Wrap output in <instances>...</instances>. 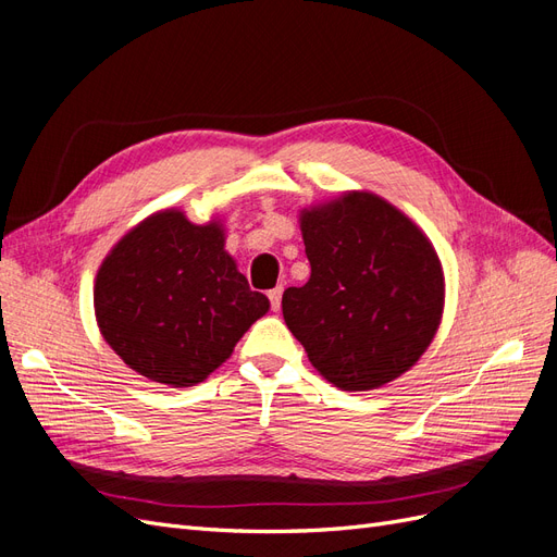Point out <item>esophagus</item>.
Masks as SVG:
<instances>
[{
	"mask_svg": "<svg viewBox=\"0 0 557 557\" xmlns=\"http://www.w3.org/2000/svg\"><path fill=\"white\" fill-rule=\"evenodd\" d=\"M281 297H283V288H281V285H276L274 290H269V301H272V309H274V311L281 309Z\"/></svg>",
	"mask_w": 557,
	"mask_h": 557,
	"instance_id": "esophagus-1",
	"label": "esophagus"
}]
</instances>
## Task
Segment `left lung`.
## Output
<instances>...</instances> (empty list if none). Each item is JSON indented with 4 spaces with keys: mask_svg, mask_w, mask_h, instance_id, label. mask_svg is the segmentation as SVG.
I'll list each match as a JSON object with an SVG mask.
<instances>
[{
    "mask_svg": "<svg viewBox=\"0 0 557 557\" xmlns=\"http://www.w3.org/2000/svg\"><path fill=\"white\" fill-rule=\"evenodd\" d=\"M311 276L283 293V318L342 391H374L411 369L444 311L434 246L379 195L346 193L299 215Z\"/></svg>",
    "mask_w": 557,
    "mask_h": 557,
    "instance_id": "obj_1",
    "label": "left lung"
}]
</instances>
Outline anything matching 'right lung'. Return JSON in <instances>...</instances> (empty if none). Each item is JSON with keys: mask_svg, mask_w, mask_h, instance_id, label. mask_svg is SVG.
I'll return each instance as SVG.
<instances>
[{"mask_svg": "<svg viewBox=\"0 0 557 557\" xmlns=\"http://www.w3.org/2000/svg\"><path fill=\"white\" fill-rule=\"evenodd\" d=\"M269 311L225 250L218 221L178 209L148 215L117 242L95 278V315L134 372L172 387L205 381Z\"/></svg>", "mask_w": 557, "mask_h": 557, "instance_id": "add662e5", "label": "right lung"}]
</instances>
